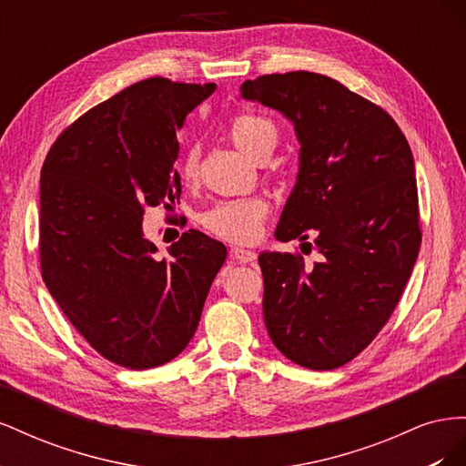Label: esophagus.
Here are the masks:
<instances>
[{"mask_svg": "<svg viewBox=\"0 0 466 466\" xmlns=\"http://www.w3.org/2000/svg\"><path fill=\"white\" fill-rule=\"evenodd\" d=\"M229 257H231V260H237V262H241V264H250V262L257 260V252L235 247V248H231V255Z\"/></svg>", "mask_w": 466, "mask_h": 466, "instance_id": "34e87169", "label": "esophagus"}]
</instances>
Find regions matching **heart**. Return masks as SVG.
Listing matches in <instances>:
<instances>
[{"label": "heart", "instance_id": "heart-1", "mask_svg": "<svg viewBox=\"0 0 466 466\" xmlns=\"http://www.w3.org/2000/svg\"><path fill=\"white\" fill-rule=\"evenodd\" d=\"M228 136L233 146L247 157L258 161L262 155L272 153L278 142L276 124L252 112H238L228 126ZM200 149L190 146L180 161V177L185 182H194L198 177ZM270 211V204L262 196L223 200L204 211L200 221L216 237L231 243H250L260 235L262 223Z\"/></svg>", "mask_w": 466, "mask_h": 466}]
</instances>
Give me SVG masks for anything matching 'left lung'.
Wrapping results in <instances>:
<instances>
[{"instance_id": "1", "label": "left lung", "mask_w": 466, "mask_h": 466, "mask_svg": "<svg viewBox=\"0 0 466 466\" xmlns=\"http://www.w3.org/2000/svg\"><path fill=\"white\" fill-rule=\"evenodd\" d=\"M241 96L293 122L299 173L276 238L320 252L313 266L291 252H260L266 330L293 363L336 370L385 327L418 258L410 146L383 108L327 76H260L243 83Z\"/></svg>"}]
</instances>
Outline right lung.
I'll use <instances>...</instances> for the list:
<instances>
[{
  "label": "right lung",
  "mask_w": 466,
  "mask_h": 466,
  "mask_svg": "<svg viewBox=\"0 0 466 466\" xmlns=\"http://www.w3.org/2000/svg\"><path fill=\"white\" fill-rule=\"evenodd\" d=\"M214 91L134 83L67 126L42 165V279L77 332L126 370L157 368L188 346L228 257L190 229L157 258L142 228L147 206L180 198L177 130Z\"/></svg>",
  "instance_id": "right-lung-1"
}]
</instances>
